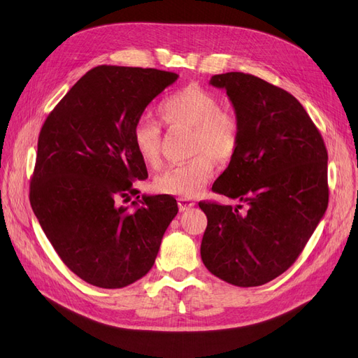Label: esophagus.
<instances>
[{
	"label": "esophagus",
	"instance_id": "1",
	"mask_svg": "<svg viewBox=\"0 0 358 358\" xmlns=\"http://www.w3.org/2000/svg\"><path fill=\"white\" fill-rule=\"evenodd\" d=\"M178 206H179V210L180 212H185V210H189L191 207L195 206V203L189 199H179L178 200Z\"/></svg>",
	"mask_w": 358,
	"mask_h": 358
}]
</instances>
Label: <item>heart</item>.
Returning <instances> with one entry per match:
<instances>
[{
    "label": "heart",
    "mask_w": 358,
    "mask_h": 358,
    "mask_svg": "<svg viewBox=\"0 0 358 358\" xmlns=\"http://www.w3.org/2000/svg\"><path fill=\"white\" fill-rule=\"evenodd\" d=\"M159 114L171 129L192 130L191 162L170 166L155 178L158 192L191 199L199 194L215 171L213 158L228 163L240 146V121L231 109L220 108L219 96L200 84H188L171 93L158 106ZM131 141L138 155L148 166L162 164V124L150 115L136 120Z\"/></svg>",
    "instance_id": "heart-1"
}]
</instances>
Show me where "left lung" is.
<instances>
[{"mask_svg":"<svg viewBox=\"0 0 358 358\" xmlns=\"http://www.w3.org/2000/svg\"><path fill=\"white\" fill-rule=\"evenodd\" d=\"M240 121L237 154L213 192L237 207L200 201L207 216L206 268L238 287L262 286L287 271L322 220L327 203V150L296 97L250 73L213 76Z\"/></svg>","mask_w":358,"mask_h":358,"instance_id":"8db88e82","label":"left lung"}]
</instances>
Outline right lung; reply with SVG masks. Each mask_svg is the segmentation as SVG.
Segmentation results:
<instances>
[{
    "mask_svg": "<svg viewBox=\"0 0 358 358\" xmlns=\"http://www.w3.org/2000/svg\"><path fill=\"white\" fill-rule=\"evenodd\" d=\"M178 73L101 65L48 114L38 136L29 201L64 264L89 285L121 289L148 274L178 215L170 195H138L146 166L134 122ZM139 199V195L136 196Z\"/></svg>",
    "mask_w": 358,
    "mask_h": 358,
    "instance_id": "obj_1",
    "label": "right lung"
}]
</instances>
